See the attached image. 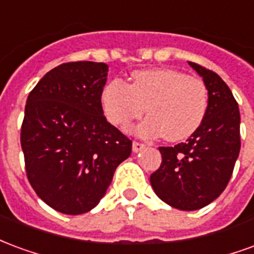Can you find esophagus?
Listing matches in <instances>:
<instances>
[{
    "label": "esophagus",
    "instance_id": "obj_1",
    "mask_svg": "<svg viewBox=\"0 0 254 254\" xmlns=\"http://www.w3.org/2000/svg\"><path fill=\"white\" fill-rule=\"evenodd\" d=\"M145 145L143 143H140V141H133L132 143V148L133 152H138V151H141Z\"/></svg>",
    "mask_w": 254,
    "mask_h": 254
}]
</instances>
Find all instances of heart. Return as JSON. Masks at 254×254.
<instances>
[{
    "label": "heart",
    "mask_w": 254,
    "mask_h": 254,
    "mask_svg": "<svg viewBox=\"0 0 254 254\" xmlns=\"http://www.w3.org/2000/svg\"><path fill=\"white\" fill-rule=\"evenodd\" d=\"M109 121L127 127L145 113L140 127L144 136H159L171 141L190 137L201 127L208 110V88L201 78L176 69L138 70L129 85L120 78L106 84L100 95Z\"/></svg>",
    "instance_id": "heart-1"
}]
</instances>
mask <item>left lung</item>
I'll list each match as a JSON object with an SVG mask.
<instances>
[{
    "label": "left lung",
    "mask_w": 254,
    "mask_h": 254,
    "mask_svg": "<svg viewBox=\"0 0 254 254\" xmlns=\"http://www.w3.org/2000/svg\"><path fill=\"white\" fill-rule=\"evenodd\" d=\"M189 65L207 85V116L187 143L159 147L162 163L149 178L160 200L182 211L200 209L220 196L241 148L240 109L227 84L211 69Z\"/></svg>",
    "instance_id": "1"
}]
</instances>
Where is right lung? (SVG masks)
<instances>
[{"mask_svg":"<svg viewBox=\"0 0 254 254\" xmlns=\"http://www.w3.org/2000/svg\"><path fill=\"white\" fill-rule=\"evenodd\" d=\"M107 70L103 63H65L28 95L20 133L25 173L58 212L80 215L96 207L132 152V140L103 116Z\"/></svg>","mask_w":254,"mask_h":254,"instance_id":"right-lung-1","label":"right lung"}]
</instances>
